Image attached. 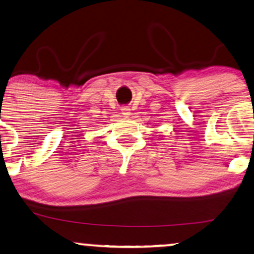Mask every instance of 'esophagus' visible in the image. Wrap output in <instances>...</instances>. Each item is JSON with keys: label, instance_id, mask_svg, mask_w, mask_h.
I'll return each mask as SVG.
<instances>
[{"label": "esophagus", "instance_id": "34e87169", "mask_svg": "<svg viewBox=\"0 0 254 254\" xmlns=\"http://www.w3.org/2000/svg\"><path fill=\"white\" fill-rule=\"evenodd\" d=\"M121 111H122V115H123L125 118H129V116H131V109L129 106H122Z\"/></svg>", "mask_w": 254, "mask_h": 254}]
</instances>
